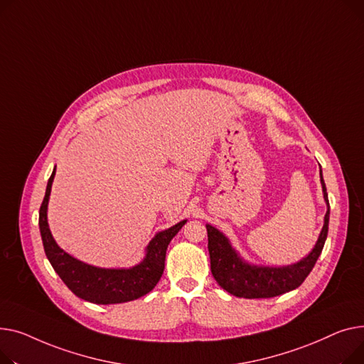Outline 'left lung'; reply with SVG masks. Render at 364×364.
<instances>
[{"label":"left lung","mask_w":364,"mask_h":364,"mask_svg":"<svg viewBox=\"0 0 364 364\" xmlns=\"http://www.w3.org/2000/svg\"><path fill=\"white\" fill-rule=\"evenodd\" d=\"M320 182H322L323 197L328 204L325 225L313 251L296 264L285 267L251 266L242 262L222 232L207 225L211 273L223 289L240 298H272L292 291L306 281L323 250L329 228V201L322 170H320Z\"/></svg>","instance_id":"1"}]
</instances>
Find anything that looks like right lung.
Returning <instances> with one entry per match:
<instances>
[{
  "instance_id": "1",
  "label": "right lung",
  "mask_w": 364,
  "mask_h": 364,
  "mask_svg": "<svg viewBox=\"0 0 364 364\" xmlns=\"http://www.w3.org/2000/svg\"><path fill=\"white\" fill-rule=\"evenodd\" d=\"M55 168L48 179L44 201L39 208V230L42 244L53 269L61 277L68 288L85 301L94 304H117L136 300L151 291L164 270L166 250L168 242L186 223L179 222L167 230L159 232L146 247L144 262L132 269H100L85 264L66 251H63L54 241L47 222V207L54 181Z\"/></svg>"
}]
</instances>
